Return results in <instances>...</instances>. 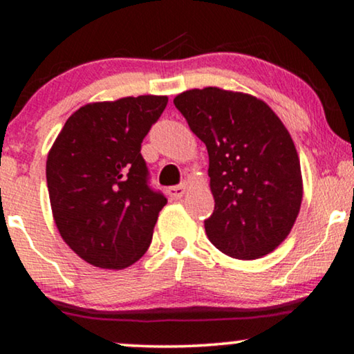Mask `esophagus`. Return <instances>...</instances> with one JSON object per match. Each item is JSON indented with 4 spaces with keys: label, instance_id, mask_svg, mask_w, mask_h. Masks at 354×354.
I'll use <instances>...</instances> for the list:
<instances>
[{
    "label": "esophagus",
    "instance_id": "esophagus-1",
    "mask_svg": "<svg viewBox=\"0 0 354 354\" xmlns=\"http://www.w3.org/2000/svg\"><path fill=\"white\" fill-rule=\"evenodd\" d=\"M187 192V185L182 183V185H176V187H169L167 188V195L172 198V200H180V198L185 195Z\"/></svg>",
    "mask_w": 354,
    "mask_h": 354
}]
</instances>
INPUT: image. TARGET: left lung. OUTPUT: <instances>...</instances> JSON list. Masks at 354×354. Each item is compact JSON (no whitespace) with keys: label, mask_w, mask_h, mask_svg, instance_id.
<instances>
[{"label":"left lung","mask_w":354,"mask_h":354,"mask_svg":"<svg viewBox=\"0 0 354 354\" xmlns=\"http://www.w3.org/2000/svg\"><path fill=\"white\" fill-rule=\"evenodd\" d=\"M174 104L209 156L207 239L232 258H263L287 239L301 206V169L288 130L264 101L239 91L188 90Z\"/></svg>","instance_id":"left-lung-1"}]
</instances>
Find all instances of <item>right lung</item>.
I'll return each instance as SVG.
<instances>
[{"instance_id":"obj_1","label":"right lung","mask_w":354,"mask_h":354,"mask_svg":"<svg viewBox=\"0 0 354 354\" xmlns=\"http://www.w3.org/2000/svg\"><path fill=\"white\" fill-rule=\"evenodd\" d=\"M167 96H127L82 106L67 119L46 161L53 217L86 263L122 269L147 253L166 196L149 185L142 142Z\"/></svg>"}]
</instances>
